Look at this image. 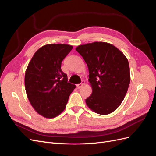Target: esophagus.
Listing matches in <instances>:
<instances>
[{
	"instance_id": "1",
	"label": "esophagus",
	"mask_w": 156,
	"mask_h": 156,
	"mask_svg": "<svg viewBox=\"0 0 156 156\" xmlns=\"http://www.w3.org/2000/svg\"><path fill=\"white\" fill-rule=\"evenodd\" d=\"M84 84H85V82H84V81H82L81 83H80V84H77V88H79L82 87L83 85H84Z\"/></svg>"
}]
</instances>
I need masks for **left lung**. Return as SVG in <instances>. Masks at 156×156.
I'll list each match as a JSON object with an SVG mask.
<instances>
[{
	"instance_id": "obj_1",
	"label": "left lung",
	"mask_w": 156,
	"mask_h": 156,
	"mask_svg": "<svg viewBox=\"0 0 156 156\" xmlns=\"http://www.w3.org/2000/svg\"><path fill=\"white\" fill-rule=\"evenodd\" d=\"M76 51L87 64L92 92L87 105L98 114L115 111L123 101L130 83L126 56L113 45L103 41L80 45Z\"/></svg>"
}]
</instances>
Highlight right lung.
Here are the masks:
<instances>
[{
    "mask_svg": "<svg viewBox=\"0 0 156 156\" xmlns=\"http://www.w3.org/2000/svg\"><path fill=\"white\" fill-rule=\"evenodd\" d=\"M73 49L67 44H47L36 51L25 75L27 96L34 109L46 119H53L66 108L75 88L61 69L63 59Z\"/></svg>",
    "mask_w": 156,
    "mask_h": 156,
    "instance_id": "right-lung-1",
    "label": "right lung"
}]
</instances>
